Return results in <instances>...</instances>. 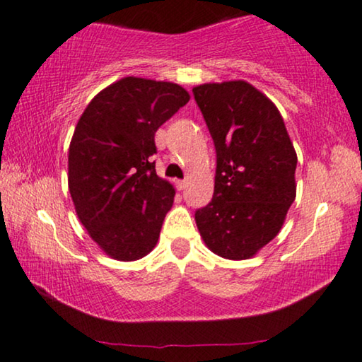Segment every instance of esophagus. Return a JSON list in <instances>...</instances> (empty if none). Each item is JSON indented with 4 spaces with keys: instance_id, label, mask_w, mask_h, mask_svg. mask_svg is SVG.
Segmentation results:
<instances>
[{
    "instance_id": "esophagus-1",
    "label": "esophagus",
    "mask_w": 362,
    "mask_h": 362,
    "mask_svg": "<svg viewBox=\"0 0 362 362\" xmlns=\"http://www.w3.org/2000/svg\"><path fill=\"white\" fill-rule=\"evenodd\" d=\"M175 185L178 190H184L185 189V180H175Z\"/></svg>"
}]
</instances>
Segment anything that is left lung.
Instances as JSON below:
<instances>
[{
	"label": "left lung",
	"instance_id": "1",
	"mask_svg": "<svg viewBox=\"0 0 362 362\" xmlns=\"http://www.w3.org/2000/svg\"><path fill=\"white\" fill-rule=\"evenodd\" d=\"M217 152L214 199L195 212L205 245L252 259L276 237L296 199L297 153L282 115L244 80L194 86Z\"/></svg>",
	"mask_w": 362,
	"mask_h": 362
}]
</instances>
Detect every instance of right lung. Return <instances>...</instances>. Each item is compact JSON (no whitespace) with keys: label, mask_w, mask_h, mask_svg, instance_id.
Returning a JSON list of instances; mask_svg holds the SVG:
<instances>
[{"label":"right lung","mask_w":362,"mask_h":362,"mask_svg":"<svg viewBox=\"0 0 362 362\" xmlns=\"http://www.w3.org/2000/svg\"><path fill=\"white\" fill-rule=\"evenodd\" d=\"M189 100L172 81L125 76L81 113L68 150V189L81 226L108 257L132 262L157 245L175 189L150 160L155 132Z\"/></svg>","instance_id":"right-lung-1"}]
</instances>
